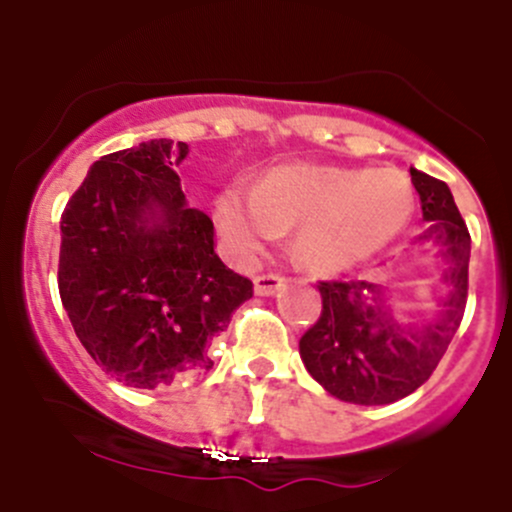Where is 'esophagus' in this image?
<instances>
[{
  "instance_id": "obj_1",
  "label": "esophagus",
  "mask_w": 512,
  "mask_h": 512,
  "mask_svg": "<svg viewBox=\"0 0 512 512\" xmlns=\"http://www.w3.org/2000/svg\"><path fill=\"white\" fill-rule=\"evenodd\" d=\"M282 287H285V277L272 275V272H265V275L255 277V292L260 294V297H270V294H275L277 289Z\"/></svg>"
}]
</instances>
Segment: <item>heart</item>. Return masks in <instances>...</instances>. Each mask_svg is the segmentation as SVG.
Instances as JSON below:
<instances>
[{"label": "heart", "mask_w": 512, "mask_h": 512, "mask_svg": "<svg viewBox=\"0 0 512 512\" xmlns=\"http://www.w3.org/2000/svg\"><path fill=\"white\" fill-rule=\"evenodd\" d=\"M401 170L282 165L257 188L235 183L218 198V227L242 265L294 227V252L317 272H342L384 250L414 215Z\"/></svg>", "instance_id": "heart-1"}]
</instances>
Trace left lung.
<instances>
[{
  "label": "left lung",
  "instance_id": "obj_1",
  "mask_svg": "<svg viewBox=\"0 0 512 512\" xmlns=\"http://www.w3.org/2000/svg\"><path fill=\"white\" fill-rule=\"evenodd\" d=\"M428 235L441 242L451 294L441 317L423 327L404 329L376 304L379 289L356 277L319 280L322 312L299 339L309 374L337 399L381 406L414 394L436 371L461 327L468 299L471 235L443 180L411 168Z\"/></svg>",
  "mask_w": 512,
  "mask_h": 512
}]
</instances>
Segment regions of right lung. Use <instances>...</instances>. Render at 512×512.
Segmentation results:
<instances>
[{
    "instance_id": "add662e5",
    "label": "right lung",
    "mask_w": 512,
    "mask_h": 512,
    "mask_svg": "<svg viewBox=\"0 0 512 512\" xmlns=\"http://www.w3.org/2000/svg\"><path fill=\"white\" fill-rule=\"evenodd\" d=\"M188 153L165 138L108 153L61 213V304L91 359L133 389L213 369L205 347L252 297L215 252L213 220L185 205Z\"/></svg>"
}]
</instances>
